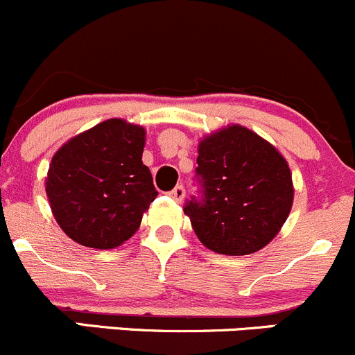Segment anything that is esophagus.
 <instances>
[{"label": "esophagus", "mask_w": 355, "mask_h": 355, "mask_svg": "<svg viewBox=\"0 0 355 355\" xmlns=\"http://www.w3.org/2000/svg\"><path fill=\"white\" fill-rule=\"evenodd\" d=\"M170 197L173 200H177V202H182V200H184V197H185V189L182 187V185H178V187H175L173 190H171Z\"/></svg>", "instance_id": "1"}]
</instances>
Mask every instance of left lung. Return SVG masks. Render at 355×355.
I'll return each instance as SVG.
<instances>
[{
    "instance_id": "obj_1",
    "label": "left lung",
    "mask_w": 355,
    "mask_h": 355,
    "mask_svg": "<svg viewBox=\"0 0 355 355\" xmlns=\"http://www.w3.org/2000/svg\"><path fill=\"white\" fill-rule=\"evenodd\" d=\"M197 165L204 196L184 212L200 243L223 255H248L277 236L294 199L293 175L277 148L231 124L200 139Z\"/></svg>"
}]
</instances>
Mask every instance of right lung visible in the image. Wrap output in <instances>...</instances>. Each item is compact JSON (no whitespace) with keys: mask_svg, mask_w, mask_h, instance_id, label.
<instances>
[{"mask_svg":"<svg viewBox=\"0 0 355 355\" xmlns=\"http://www.w3.org/2000/svg\"><path fill=\"white\" fill-rule=\"evenodd\" d=\"M146 129L109 119L71 137L52 156L46 177L51 211L76 243L109 250L139 230L158 196L143 165Z\"/></svg>","mask_w":355,"mask_h":355,"instance_id":"obj_1","label":"right lung"}]
</instances>
